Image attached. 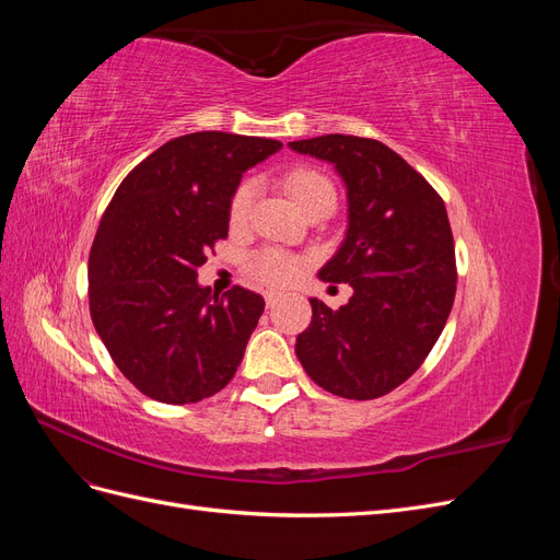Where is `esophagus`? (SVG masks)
I'll use <instances>...</instances> for the list:
<instances>
[{
    "mask_svg": "<svg viewBox=\"0 0 560 560\" xmlns=\"http://www.w3.org/2000/svg\"><path fill=\"white\" fill-rule=\"evenodd\" d=\"M278 301H280V294H278V292H266V306H268V308H273Z\"/></svg>",
    "mask_w": 560,
    "mask_h": 560,
    "instance_id": "34e87169",
    "label": "esophagus"
}]
</instances>
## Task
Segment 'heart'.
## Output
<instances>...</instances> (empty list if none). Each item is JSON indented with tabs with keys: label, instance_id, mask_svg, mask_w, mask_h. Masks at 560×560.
<instances>
[{
	"label": "heart",
	"instance_id": "heart-1",
	"mask_svg": "<svg viewBox=\"0 0 560 560\" xmlns=\"http://www.w3.org/2000/svg\"><path fill=\"white\" fill-rule=\"evenodd\" d=\"M284 186L303 212L317 206V202H331V206L336 202L334 182L311 165L292 167V171L284 175ZM254 196H257V186H254V182H243L238 189L233 191L229 202L231 226H243L247 222L254 206ZM303 266H306V259L299 257L294 252L278 247H264L259 252H254L247 261L249 276L270 287L290 284L301 273Z\"/></svg>",
	"mask_w": 560,
	"mask_h": 560
}]
</instances>
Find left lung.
Here are the masks:
<instances>
[{
  "label": "left lung",
  "mask_w": 560,
  "mask_h": 560,
  "mask_svg": "<svg viewBox=\"0 0 560 560\" xmlns=\"http://www.w3.org/2000/svg\"><path fill=\"white\" fill-rule=\"evenodd\" d=\"M336 165L348 186V235L319 270L348 282L338 311L311 299L313 319L296 358L327 393L376 399L425 362L455 299V247L442 196L397 151L354 135L290 142Z\"/></svg>",
  "instance_id": "1"
}]
</instances>
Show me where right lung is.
Here are the masks:
<instances>
[{"label": "right lung", "instance_id": "right-lung-1", "mask_svg": "<svg viewBox=\"0 0 560 560\" xmlns=\"http://www.w3.org/2000/svg\"><path fill=\"white\" fill-rule=\"evenodd\" d=\"M278 140L202 130L165 142L118 184L89 257V306L118 371L142 395L194 404L238 369L264 299L212 294L198 266L229 235V202Z\"/></svg>", "mask_w": 560, "mask_h": 560}]
</instances>
